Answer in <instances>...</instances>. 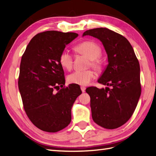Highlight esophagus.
<instances>
[{"label": "esophagus", "mask_w": 156, "mask_h": 156, "mask_svg": "<svg viewBox=\"0 0 156 156\" xmlns=\"http://www.w3.org/2000/svg\"><path fill=\"white\" fill-rule=\"evenodd\" d=\"M80 88H81V90H82V92H85V90H86V87L85 86H81Z\"/></svg>", "instance_id": "1"}]
</instances>
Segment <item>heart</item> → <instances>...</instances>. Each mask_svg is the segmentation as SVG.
<instances>
[{"label":"heart","instance_id":"heart-1","mask_svg":"<svg viewBox=\"0 0 156 156\" xmlns=\"http://www.w3.org/2000/svg\"><path fill=\"white\" fill-rule=\"evenodd\" d=\"M75 51L78 54L84 55L89 58L91 66L96 70H100L102 68V61L100 56L102 55V48L96 42L88 41L80 43L75 46ZM60 64L64 69L70 70L74 64V55L66 49L61 52L59 56ZM95 72L92 70H76L68 75V82L71 84L86 86L95 78Z\"/></svg>","mask_w":156,"mask_h":156}]
</instances>
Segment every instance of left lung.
I'll list each match as a JSON object with an SVG mask.
<instances>
[{
  "label": "left lung",
  "mask_w": 156,
  "mask_h": 156,
  "mask_svg": "<svg viewBox=\"0 0 156 156\" xmlns=\"http://www.w3.org/2000/svg\"><path fill=\"white\" fill-rule=\"evenodd\" d=\"M102 42L108 54V64L98 79L107 86L99 89L87 88L94 122L106 129L120 127L131 118L142 92L140 68L132 45L122 35L106 28L86 30Z\"/></svg>",
  "instance_id": "obj_1"
}]
</instances>
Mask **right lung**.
<instances>
[{
    "label": "right lung",
    "mask_w": 156,
    "mask_h": 156,
    "mask_svg": "<svg viewBox=\"0 0 156 156\" xmlns=\"http://www.w3.org/2000/svg\"><path fill=\"white\" fill-rule=\"evenodd\" d=\"M78 36L55 30L41 32L31 39L22 56L18 83L23 107L32 124L42 131L56 132L68 126L72 105L82 94L76 84L64 86L59 62L61 52Z\"/></svg>",
    "instance_id": "right-lung-1"
}]
</instances>
